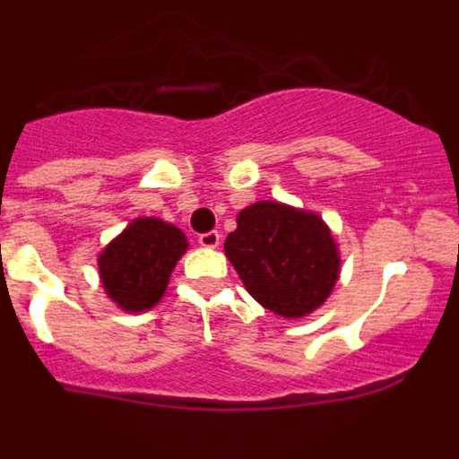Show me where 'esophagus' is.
Wrapping results in <instances>:
<instances>
[{"instance_id": "34e87169", "label": "esophagus", "mask_w": 459, "mask_h": 459, "mask_svg": "<svg viewBox=\"0 0 459 459\" xmlns=\"http://www.w3.org/2000/svg\"><path fill=\"white\" fill-rule=\"evenodd\" d=\"M197 241H200V246H204V248H218V243H221V234L216 232V230H211V232H204L197 237Z\"/></svg>"}]
</instances>
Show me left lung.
<instances>
[{"mask_svg": "<svg viewBox=\"0 0 459 459\" xmlns=\"http://www.w3.org/2000/svg\"><path fill=\"white\" fill-rule=\"evenodd\" d=\"M225 255L255 301L280 317H306L328 299L340 273L326 222L280 202H255L237 216Z\"/></svg>", "mask_w": 459, "mask_h": 459, "instance_id": "left-lung-1", "label": "left lung"}]
</instances>
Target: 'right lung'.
<instances>
[{
	"label": "right lung",
	"instance_id": "add662e5",
	"mask_svg": "<svg viewBox=\"0 0 459 459\" xmlns=\"http://www.w3.org/2000/svg\"><path fill=\"white\" fill-rule=\"evenodd\" d=\"M188 248L179 227L158 218H137L99 257L108 296L128 312L156 306L165 294L169 273Z\"/></svg>",
	"mask_w": 459,
	"mask_h": 459
}]
</instances>
